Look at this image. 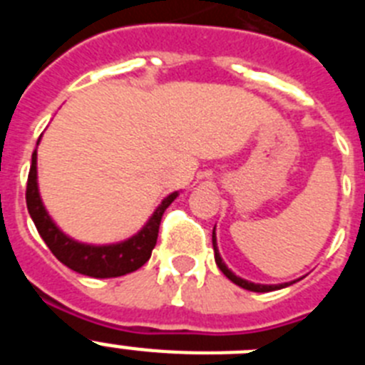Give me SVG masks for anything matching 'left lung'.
<instances>
[{
	"label": "left lung",
	"instance_id": "1",
	"mask_svg": "<svg viewBox=\"0 0 365 365\" xmlns=\"http://www.w3.org/2000/svg\"><path fill=\"white\" fill-rule=\"evenodd\" d=\"M212 245H214V254H215V263H217V267L221 269V272L227 276L228 279H230L232 283H235V285H240L241 289H247V291H252V292H270V291H278V289H283V287H289L292 285L294 282L291 283H282V285H261V283H252V282H247V279L240 278V276H235L234 272H232L230 269H228L227 265H225V261H222L221 254H219L217 250V240H215V228L214 232H212Z\"/></svg>",
	"mask_w": 365,
	"mask_h": 365
}]
</instances>
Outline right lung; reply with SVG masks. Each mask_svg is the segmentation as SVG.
<instances>
[{"instance_id":"1","label":"right lung","mask_w":365,"mask_h":365,"mask_svg":"<svg viewBox=\"0 0 365 365\" xmlns=\"http://www.w3.org/2000/svg\"><path fill=\"white\" fill-rule=\"evenodd\" d=\"M40 138H38L36 146L40 144ZM177 195H179V192H173L168 197H164L163 202L157 206V210L150 217V221L133 237L120 241V243L100 245V247L78 243V241L71 240L69 235L63 234L54 225L51 215L47 214L43 202H41L40 192H38L36 150L32 153L25 199H27V210L34 225H36L38 234L41 235V240L45 241V245L49 247V250L56 256L58 261H62L63 265L69 267L74 272L83 274V276H91V278H117V276L135 272V270L140 269L150 259L151 250H153L155 243H157V235H159L160 219H163L164 210L175 201Z\"/></svg>"}]
</instances>
